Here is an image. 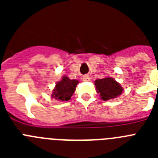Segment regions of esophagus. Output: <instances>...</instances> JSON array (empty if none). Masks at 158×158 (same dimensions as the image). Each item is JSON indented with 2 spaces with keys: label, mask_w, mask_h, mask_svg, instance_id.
Segmentation results:
<instances>
[{
  "label": "esophagus",
  "mask_w": 158,
  "mask_h": 158,
  "mask_svg": "<svg viewBox=\"0 0 158 158\" xmlns=\"http://www.w3.org/2000/svg\"><path fill=\"white\" fill-rule=\"evenodd\" d=\"M89 75H85V76H83V80L85 81H89Z\"/></svg>",
  "instance_id": "obj_1"
}]
</instances>
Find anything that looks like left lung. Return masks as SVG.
<instances>
[{
	"instance_id": "1",
	"label": "left lung",
	"mask_w": 158,
	"mask_h": 158,
	"mask_svg": "<svg viewBox=\"0 0 158 158\" xmlns=\"http://www.w3.org/2000/svg\"><path fill=\"white\" fill-rule=\"evenodd\" d=\"M95 85L97 93L104 100L115 98L123 93V88L120 85L111 77L96 80Z\"/></svg>"
}]
</instances>
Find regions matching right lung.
Returning <instances> with one entry per match:
<instances>
[{
  "label": "right lung",
  "mask_w": 158,
  "mask_h": 158,
  "mask_svg": "<svg viewBox=\"0 0 158 158\" xmlns=\"http://www.w3.org/2000/svg\"><path fill=\"white\" fill-rule=\"evenodd\" d=\"M78 81L70 80L67 77H63L61 81L56 84L55 89L53 91L52 96L54 99L62 101H67L71 98L75 92Z\"/></svg>",
  "instance_id": "obj_1"
}]
</instances>
